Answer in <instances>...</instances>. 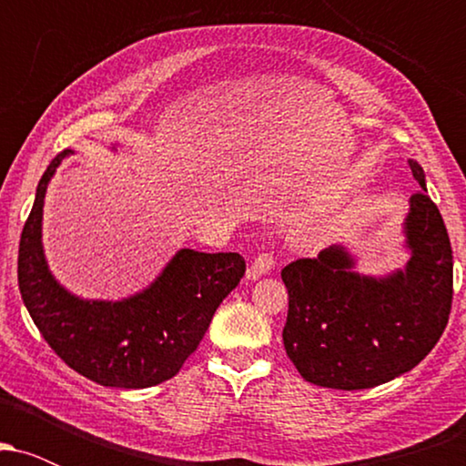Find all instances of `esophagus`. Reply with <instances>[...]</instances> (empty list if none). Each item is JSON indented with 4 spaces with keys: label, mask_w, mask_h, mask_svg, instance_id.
<instances>
[{
    "label": "esophagus",
    "mask_w": 466,
    "mask_h": 466,
    "mask_svg": "<svg viewBox=\"0 0 466 466\" xmlns=\"http://www.w3.org/2000/svg\"><path fill=\"white\" fill-rule=\"evenodd\" d=\"M274 265H276L274 256H271V254H258V256H256V258H254V263L249 265L248 278H249V280H256V278H258V276L269 274L271 267H274Z\"/></svg>",
    "instance_id": "1"
}]
</instances>
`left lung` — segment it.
Segmentation results:
<instances>
[{"label":"left lung","instance_id":"left-lung-1","mask_svg":"<svg viewBox=\"0 0 466 466\" xmlns=\"http://www.w3.org/2000/svg\"><path fill=\"white\" fill-rule=\"evenodd\" d=\"M422 190L425 170L410 159ZM400 269L363 274L349 245L282 269L289 313L285 350L304 381L333 390H366L392 381L430 355L451 311L453 256L434 201L419 192L403 218Z\"/></svg>","mask_w":466,"mask_h":466}]
</instances>
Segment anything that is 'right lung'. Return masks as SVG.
<instances>
[{"label":"right lung","mask_w":466,"mask_h":466,"mask_svg":"<svg viewBox=\"0 0 466 466\" xmlns=\"http://www.w3.org/2000/svg\"><path fill=\"white\" fill-rule=\"evenodd\" d=\"M72 153H58L36 186L19 240L21 300L52 350L78 374L105 388L157 386L175 377L201 344L218 304L243 278L245 260L237 251L181 248L133 296L87 300L72 293L52 274L44 249L47 186Z\"/></svg>","instance_id":"obj_1"}]
</instances>
